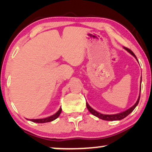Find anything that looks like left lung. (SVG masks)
I'll use <instances>...</instances> for the list:
<instances>
[{
    "label": "left lung",
    "mask_w": 152,
    "mask_h": 152,
    "mask_svg": "<svg viewBox=\"0 0 152 152\" xmlns=\"http://www.w3.org/2000/svg\"><path fill=\"white\" fill-rule=\"evenodd\" d=\"M124 48L125 49L126 51H128L129 53L131 54V55H132L137 59V57H136V55H134V53H133V52L130 49H129L126 47H124ZM137 61H138V59H137ZM141 80H142V76H141ZM141 80H140V83H141ZM140 90H141V88H140ZM140 95H139L138 100H137L136 104H135L133 106V107L129 108V109H127V110H126V111H124L123 112H121V113H117V114H113V115H105V114H102L100 113H99V112H97V111H95V110L93 109V108H91L87 102H86V107H87V109H88V110L91 113H92L93 115H95V116H96V117L99 118V119H102V120H109V121L120 120L123 119V118H124L125 117H126V116H127L128 115H129V114L132 113L133 111H134L135 108L136 107V106L138 105V104L139 102V100H140Z\"/></svg>",
    "instance_id": "left-lung-1"
}]
</instances>
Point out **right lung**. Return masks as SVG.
<instances>
[{
  "instance_id": "right-lung-1",
  "label": "right lung",
  "mask_w": 152,
  "mask_h": 152,
  "mask_svg": "<svg viewBox=\"0 0 152 152\" xmlns=\"http://www.w3.org/2000/svg\"><path fill=\"white\" fill-rule=\"evenodd\" d=\"M61 112V108H60L59 110L57 112V113L54 114L53 115L50 116V117L43 118V119H28V120H30V121H32L33 122H37V123H45V122H49L53 121V120H55V119H57V118L59 116Z\"/></svg>"
}]
</instances>
